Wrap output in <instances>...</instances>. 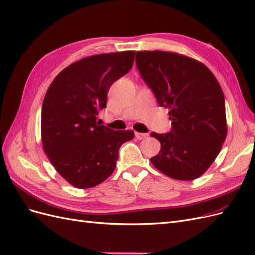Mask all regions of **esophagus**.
Segmentation results:
<instances>
[{"label":"esophagus","instance_id":"esophagus-1","mask_svg":"<svg viewBox=\"0 0 255 255\" xmlns=\"http://www.w3.org/2000/svg\"><path fill=\"white\" fill-rule=\"evenodd\" d=\"M135 136H136V138L137 139H139V140H141V139H144V138H146L148 137L149 135L146 134V133H138V132H136L135 133Z\"/></svg>","mask_w":255,"mask_h":255}]
</instances>
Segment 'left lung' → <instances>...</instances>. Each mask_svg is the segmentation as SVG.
<instances>
[{
    "label": "left lung",
    "instance_id": "8db88e82",
    "mask_svg": "<svg viewBox=\"0 0 255 255\" xmlns=\"http://www.w3.org/2000/svg\"><path fill=\"white\" fill-rule=\"evenodd\" d=\"M136 66L158 105L169 110L171 132L151 133L160 151L153 166L174 180L201 176L225 142V96L204 64L174 52L137 51Z\"/></svg>",
    "mask_w": 255,
    "mask_h": 255
}]
</instances>
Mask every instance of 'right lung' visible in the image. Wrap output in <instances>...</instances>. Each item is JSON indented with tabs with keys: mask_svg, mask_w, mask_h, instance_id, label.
Listing matches in <instances>:
<instances>
[{
	"mask_svg": "<svg viewBox=\"0 0 255 255\" xmlns=\"http://www.w3.org/2000/svg\"><path fill=\"white\" fill-rule=\"evenodd\" d=\"M135 51L98 54L65 68L51 83L41 110V141L51 164L76 188L95 187L115 170L132 129L114 130L97 122L114 82L134 64Z\"/></svg>",
	"mask_w": 255,
	"mask_h": 255,
	"instance_id": "1",
	"label": "right lung"
}]
</instances>
